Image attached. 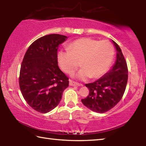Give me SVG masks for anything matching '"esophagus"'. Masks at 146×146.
Returning <instances> with one entry per match:
<instances>
[{"label": "esophagus", "mask_w": 146, "mask_h": 146, "mask_svg": "<svg viewBox=\"0 0 146 146\" xmlns=\"http://www.w3.org/2000/svg\"><path fill=\"white\" fill-rule=\"evenodd\" d=\"M69 82H70V83H69L70 86H83L82 84L77 83V82H74L73 80H70Z\"/></svg>", "instance_id": "1"}]
</instances>
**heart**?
Masks as SVG:
<instances>
[{"mask_svg": "<svg viewBox=\"0 0 146 146\" xmlns=\"http://www.w3.org/2000/svg\"><path fill=\"white\" fill-rule=\"evenodd\" d=\"M68 49L58 53L60 67L66 73H71L80 62L82 68L73 76L82 80L90 77L97 78L104 75L112 64L114 55V49L110 42H99L89 38L72 42Z\"/></svg>", "mask_w": 146, "mask_h": 146, "instance_id": "1", "label": "heart"}]
</instances>
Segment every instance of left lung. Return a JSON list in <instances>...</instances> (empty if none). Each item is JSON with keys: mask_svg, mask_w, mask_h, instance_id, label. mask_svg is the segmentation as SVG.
<instances>
[{"mask_svg": "<svg viewBox=\"0 0 146 146\" xmlns=\"http://www.w3.org/2000/svg\"><path fill=\"white\" fill-rule=\"evenodd\" d=\"M117 54L114 64L102 77L92 83L87 84L89 90L87 98L82 102L90 110L98 113H104L117 104L123 97L128 82V67L121 49L112 40Z\"/></svg>", "mask_w": 146, "mask_h": 146, "instance_id": "obj_1", "label": "left lung"}]
</instances>
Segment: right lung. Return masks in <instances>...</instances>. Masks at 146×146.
I'll list each match as a JSON object with an SVG mask.
<instances>
[{"instance_id": "add662e5", "label": "right lung", "mask_w": 146, "mask_h": 146, "mask_svg": "<svg viewBox=\"0 0 146 146\" xmlns=\"http://www.w3.org/2000/svg\"><path fill=\"white\" fill-rule=\"evenodd\" d=\"M68 37L57 34L41 37L29 47L21 65L19 85L23 98L34 110L45 113L59 105L68 78L60 70L57 50Z\"/></svg>"}]
</instances>
